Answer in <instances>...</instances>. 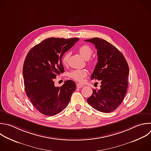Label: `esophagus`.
<instances>
[{"label": "esophagus", "instance_id": "34e87169", "mask_svg": "<svg viewBox=\"0 0 151 151\" xmlns=\"http://www.w3.org/2000/svg\"><path fill=\"white\" fill-rule=\"evenodd\" d=\"M76 86H77V88H81V87H83V86L82 84H79V83H77V84H76Z\"/></svg>", "mask_w": 151, "mask_h": 151}]
</instances>
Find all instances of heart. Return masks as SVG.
I'll list each match as a JSON object with an SVG mask.
<instances>
[{"label": "heart", "mask_w": 151, "mask_h": 151, "mask_svg": "<svg viewBox=\"0 0 151 151\" xmlns=\"http://www.w3.org/2000/svg\"><path fill=\"white\" fill-rule=\"evenodd\" d=\"M78 52L85 60H88L92 55L93 53V50L92 48L89 45H83L80 46V48H78ZM70 56V52H67L64 54L62 59V62L63 64L66 65L68 63V61ZM93 62L92 61L89 62L90 65H93ZM87 76V72L85 70H74L70 73V76L71 78L79 82H81L83 80L84 78H85Z\"/></svg>", "instance_id": "1"}]
</instances>
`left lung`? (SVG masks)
Returning a JSON list of instances; mask_svg holds the SVG:
<instances>
[{"label": "left lung", "instance_id": "8db88e82", "mask_svg": "<svg viewBox=\"0 0 151 151\" xmlns=\"http://www.w3.org/2000/svg\"><path fill=\"white\" fill-rule=\"evenodd\" d=\"M95 45L98 63L91 76V80H100V89H93L87 99L94 109L110 113L119 107L127 91L129 66L124 57L114 46L104 40L94 38L85 40Z\"/></svg>", "mask_w": 151, "mask_h": 151}]
</instances>
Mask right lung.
<instances>
[{"label":"right lung","instance_id":"right-lung-1","mask_svg":"<svg viewBox=\"0 0 151 151\" xmlns=\"http://www.w3.org/2000/svg\"><path fill=\"white\" fill-rule=\"evenodd\" d=\"M79 40L49 38L30 50L23 67L25 90L33 106L42 114L52 116L65 109L76 89L73 80L60 87L54 80L64 72L62 57Z\"/></svg>","mask_w":151,"mask_h":151}]
</instances>
